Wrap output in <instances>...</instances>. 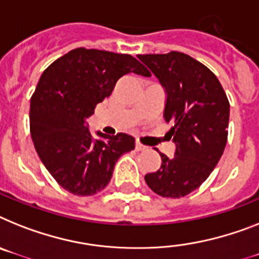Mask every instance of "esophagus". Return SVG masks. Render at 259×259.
Masks as SVG:
<instances>
[{
	"instance_id": "esophagus-1",
	"label": "esophagus",
	"mask_w": 259,
	"mask_h": 259,
	"mask_svg": "<svg viewBox=\"0 0 259 259\" xmlns=\"http://www.w3.org/2000/svg\"><path fill=\"white\" fill-rule=\"evenodd\" d=\"M136 150L137 151H143V150H147V146L142 145L141 142H136Z\"/></svg>"
}]
</instances>
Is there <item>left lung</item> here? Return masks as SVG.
<instances>
[{
	"instance_id": "1",
	"label": "left lung",
	"mask_w": 259,
	"mask_h": 259,
	"mask_svg": "<svg viewBox=\"0 0 259 259\" xmlns=\"http://www.w3.org/2000/svg\"><path fill=\"white\" fill-rule=\"evenodd\" d=\"M166 93L163 117L171 123L175 154L146 174L147 186L163 197H183L207 180L228 140L229 101L214 73L183 52L140 55Z\"/></svg>"
}]
</instances>
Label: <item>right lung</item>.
<instances>
[{
    "label": "right lung",
    "instance_id": "add662e5",
    "mask_svg": "<svg viewBox=\"0 0 259 259\" xmlns=\"http://www.w3.org/2000/svg\"><path fill=\"white\" fill-rule=\"evenodd\" d=\"M132 72L150 76L132 55L75 49L40 76L30 104L31 138L46 168L68 192L92 196L103 191L119 156L134 149L129 134L92 136L87 122L118 79Z\"/></svg>",
    "mask_w": 259,
    "mask_h": 259
}]
</instances>
